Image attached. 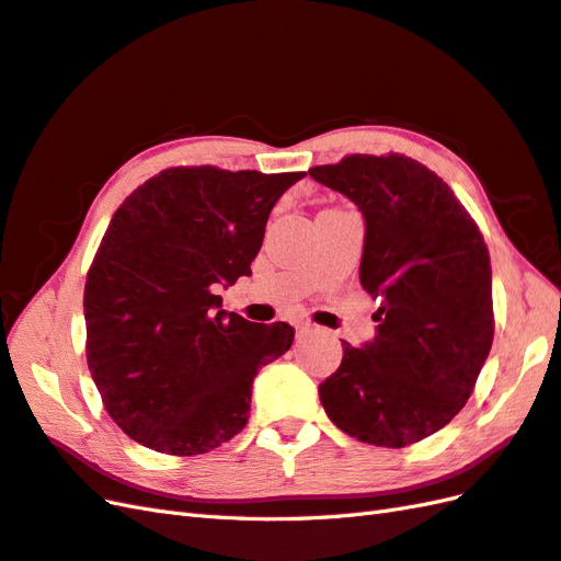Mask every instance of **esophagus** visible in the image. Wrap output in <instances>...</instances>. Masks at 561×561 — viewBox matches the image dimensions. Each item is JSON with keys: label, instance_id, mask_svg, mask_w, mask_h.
<instances>
[{"label": "esophagus", "instance_id": "1", "mask_svg": "<svg viewBox=\"0 0 561 561\" xmlns=\"http://www.w3.org/2000/svg\"><path fill=\"white\" fill-rule=\"evenodd\" d=\"M296 332L304 336V334H310L312 332V324H308V322H296Z\"/></svg>", "mask_w": 561, "mask_h": 561}]
</instances>
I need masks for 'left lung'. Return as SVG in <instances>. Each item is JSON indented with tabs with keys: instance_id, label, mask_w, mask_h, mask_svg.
<instances>
[{
	"instance_id": "8db88e82",
	"label": "left lung",
	"mask_w": 561,
	"mask_h": 561,
	"mask_svg": "<svg viewBox=\"0 0 561 561\" xmlns=\"http://www.w3.org/2000/svg\"><path fill=\"white\" fill-rule=\"evenodd\" d=\"M310 178L363 213L360 284L377 334L320 383L348 436L403 448L465 408L493 343V272L479 227L436 172L408 156H348Z\"/></svg>"
}]
</instances>
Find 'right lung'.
<instances>
[{
	"mask_svg": "<svg viewBox=\"0 0 561 561\" xmlns=\"http://www.w3.org/2000/svg\"><path fill=\"white\" fill-rule=\"evenodd\" d=\"M306 172L168 168L113 215L84 284L88 365L127 436L201 455L249 422L257 369L294 327L222 310L263 247L270 210Z\"/></svg>",
	"mask_w": 561,
	"mask_h": 561,
	"instance_id": "1",
	"label": "right lung"
}]
</instances>
